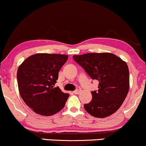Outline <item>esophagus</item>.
<instances>
[{
    "instance_id": "1",
    "label": "esophagus",
    "mask_w": 146,
    "mask_h": 146,
    "mask_svg": "<svg viewBox=\"0 0 146 146\" xmlns=\"http://www.w3.org/2000/svg\"><path fill=\"white\" fill-rule=\"evenodd\" d=\"M80 91H81V89L80 88V87H78V88H76V90L74 91V94H78L80 92Z\"/></svg>"
}]
</instances>
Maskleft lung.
Returning a JSON list of instances; mask_svg holds the SVG:
<instances>
[{
  "label": "left lung",
  "mask_w": 146,
  "mask_h": 146,
  "mask_svg": "<svg viewBox=\"0 0 146 146\" xmlns=\"http://www.w3.org/2000/svg\"><path fill=\"white\" fill-rule=\"evenodd\" d=\"M73 59L93 80L98 90L92 92V100L84 104L96 117H107L118 110L129 90V70L126 62L113 54L88 53L74 55Z\"/></svg>",
  "instance_id": "obj_1"
}]
</instances>
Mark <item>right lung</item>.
<instances>
[{
	"label": "right lung",
	"instance_id": "obj_1",
	"mask_svg": "<svg viewBox=\"0 0 146 146\" xmlns=\"http://www.w3.org/2000/svg\"><path fill=\"white\" fill-rule=\"evenodd\" d=\"M66 54L39 53L30 56L19 66V92L36 113L49 116L64 107L69 94L55 87L59 72L68 60Z\"/></svg>",
	"mask_w": 146,
	"mask_h": 146
}]
</instances>
